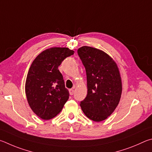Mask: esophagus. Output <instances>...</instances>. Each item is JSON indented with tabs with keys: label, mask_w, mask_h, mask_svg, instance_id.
Wrapping results in <instances>:
<instances>
[{
	"label": "esophagus",
	"mask_w": 152,
	"mask_h": 152,
	"mask_svg": "<svg viewBox=\"0 0 152 152\" xmlns=\"http://www.w3.org/2000/svg\"><path fill=\"white\" fill-rule=\"evenodd\" d=\"M69 94H70L71 95H73V94H74V90L73 89H70L69 90Z\"/></svg>",
	"instance_id": "obj_1"
}]
</instances>
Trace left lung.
Here are the masks:
<instances>
[{
	"label": "left lung",
	"mask_w": 152,
	"mask_h": 152,
	"mask_svg": "<svg viewBox=\"0 0 152 152\" xmlns=\"http://www.w3.org/2000/svg\"><path fill=\"white\" fill-rule=\"evenodd\" d=\"M86 68L87 95L80 103L82 111L95 121L107 119L119 104L122 92L118 65L103 50L83 46L77 50Z\"/></svg>",
	"instance_id": "8db88e82"
}]
</instances>
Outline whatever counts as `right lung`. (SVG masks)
I'll return each mask as SVG.
<instances>
[{
    "label": "right lung",
    "mask_w": 152,
    "mask_h": 152,
    "mask_svg": "<svg viewBox=\"0 0 152 152\" xmlns=\"http://www.w3.org/2000/svg\"><path fill=\"white\" fill-rule=\"evenodd\" d=\"M73 54V50L68 48L53 47L40 53L32 63L25 93L29 106L40 118H53L68 100L69 93L58 67L65 58Z\"/></svg>",
    "instance_id": "1"
}]
</instances>
